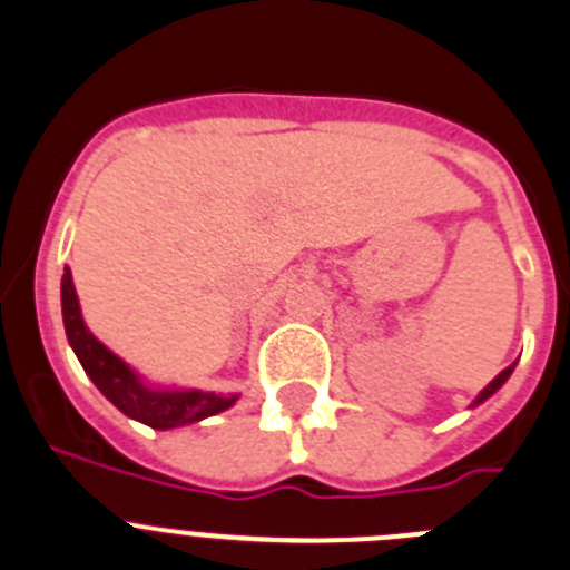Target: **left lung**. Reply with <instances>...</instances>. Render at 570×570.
Returning <instances> with one entry per match:
<instances>
[{"label":"left lung","instance_id":"left-lung-1","mask_svg":"<svg viewBox=\"0 0 570 570\" xmlns=\"http://www.w3.org/2000/svg\"><path fill=\"white\" fill-rule=\"evenodd\" d=\"M514 364H517V362H514ZM514 364H509V367H505V370H503V373H500V375H498V379H492V381H489L487 387L480 390V395H478V399H474V404H472V406L483 404V401H487V399H489V395H494V393H498V390H500V387H503L505 381H509V375H511V370H514Z\"/></svg>","mask_w":570,"mask_h":570}]
</instances>
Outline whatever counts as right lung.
<instances>
[{
    "label": "right lung",
    "instance_id": "obj_1",
    "mask_svg": "<svg viewBox=\"0 0 570 570\" xmlns=\"http://www.w3.org/2000/svg\"><path fill=\"white\" fill-rule=\"evenodd\" d=\"M61 316H65L67 342L76 350L83 373L90 375L92 384L112 401L124 415L135 417L153 430H175V426L195 424L208 415L228 410L237 393L217 395L203 390H155L144 384L138 373L124 358H118L109 347H104L81 320L76 285H72L70 268L61 276Z\"/></svg>",
    "mask_w": 570,
    "mask_h": 570
}]
</instances>
